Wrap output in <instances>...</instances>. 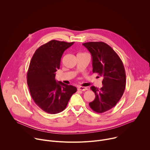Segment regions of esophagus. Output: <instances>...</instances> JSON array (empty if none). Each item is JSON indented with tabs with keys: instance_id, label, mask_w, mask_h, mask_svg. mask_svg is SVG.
Masks as SVG:
<instances>
[{
	"instance_id": "34e87169",
	"label": "esophagus",
	"mask_w": 150,
	"mask_h": 150,
	"mask_svg": "<svg viewBox=\"0 0 150 150\" xmlns=\"http://www.w3.org/2000/svg\"><path fill=\"white\" fill-rule=\"evenodd\" d=\"M78 90H79V91H86V90H87V88L86 87H81V86H80V87H79L78 88Z\"/></svg>"
}]
</instances>
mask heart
I'll return each mask as SVG.
<instances>
[{
	"mask_svg": "<svg viewBox=\"0 0 150 150\" xmlns=\"http://www.w3.org/2000/svg\"><path fill=\"white\" fill-rule=\"evenodd\" d=\"M79 54H85V53H79Z\"/></svg>",
	"mask_w": 150,
	"mask_h": 150,
	"instance_id": "1",
	"label": "heart"
}]
</instances>
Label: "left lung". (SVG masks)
I'll return each mask as SVG.
<instances>
[{"label":"left lung","mask_w":150,"mask_h":150,"mask_svg":"<svg viewBox=\"0 0 150 150\" xmlns=\"http://www.w3.org/2000/svg\"><path fill=\"white\" fill-rule=\"evenodd\" d=\"M82 45L91 54L93 73L103 77L100 89L91 87L96 97L89 103L93 111L102 113L113 108L123 96L126 82L125 68L118 54L105 42H87Z\"/></svg>","instance_id":"8db88e82"}]
</instances>
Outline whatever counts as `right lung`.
<instances>
[{
  "label": "right lung",
  "instance_id": "add662e5",
  "mask_svg": "<svg viewBox=\"0 0 150 150\" xmlns=\"http://www.w3.org/2000/svg\"><path fill=\"white\" fill-rule=\"evenodd\" d=\"M74 42L55 40L41 46L35 52L27 72V84L35 103L49 114H56L67 108L77 88L55 79L62 56Z\"/></svg>",
  "mask_w": 150,
  "mask_h": 150
}]
</instances>
